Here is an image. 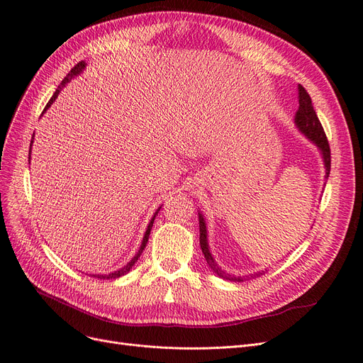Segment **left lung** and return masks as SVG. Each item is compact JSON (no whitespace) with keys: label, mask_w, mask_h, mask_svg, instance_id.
Listing matches in <instances>:
<instances>
[{"label":"left lung","mask_w":363,"mask_h":363,"mask_svg":"<svg viewBox=\"0 0 363 363\" xmlns=\"http://www.w3.org/2000/svg\"><path fill=\"white\" fill-rule=\"evenodd\" d=\"M298 92H299V108L295 114V123L298 126L299 131L306 135L307 138H310L315 146L318 147V150L322 152L323 156V162H325V168H326V179L329 177V172H330V149H329V143L326 138V134L323 131V126L318 121L317 114L314 111V107L311 104V98L308 95V92L302 88L299 84L298 86ZM199 244H201V249L202 253H204V257L207 260V264L210 265V268L219 275L222 279L230 280V281H244V277H235V275H230L226 274L225 271H222L219 267H217L216 260L213 259L210 249H208V242H207V226H206V220L204 217L201 216L199 213ZM262 272H255L252 274L250 277H257Z\"/></svg>","instance_id":"1"}]
</instances>
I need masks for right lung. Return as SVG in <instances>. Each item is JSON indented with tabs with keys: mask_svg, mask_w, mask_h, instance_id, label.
Instances as JSON below:
<instances>
[{
	"mask_svg": "<svg viewBox=\"0 0 363 363\" xmlns=\"http://www.w3.org/2000/svg\"><path fill=\"white\" fill-rule=\"evenodd\" d=\"M84 67H86V62L84 61H80L77 65H74L71 68V71L68 72L67 74V77L62 80V83L57 86V89L55 91V94H53V96L49 99V103H48V106L45 107V110H43V113H45L49 107H50V104H53V101L56 99V96H57V94L61 92V89L64 88L65 86V83H68L71 79H74L76 76H79L80 72L84 69ZM33 138H34V135H33ZM31 146H33V141H31ZM31 146H30V157H31ZM159 210H161V207H159L157 210H156V213L153 214V217H152V220H150V223H149V226H147V229H146V234H144V237H143V242H141V245H140V250L137 252V255L133 257V260L129 264H126L123 268H121L119 271H114V272H110V274H106V275H101V274H95L94 277H96V279H107V280H110V279H119V277H122V275H125L126 272H129V269H131L133 267H134V264L137 262L138 260V257L141 256V253H143V250H144V247H146V244H147V241H149V235H150V229H152V226H153V222H155V217H156V214L159 213Z\"/></svg>",
	"mask_w": 363,
	"mask_h": 363,
	"instance_id": "add662e5",
	"label": "right lung"
}]
</instances>
